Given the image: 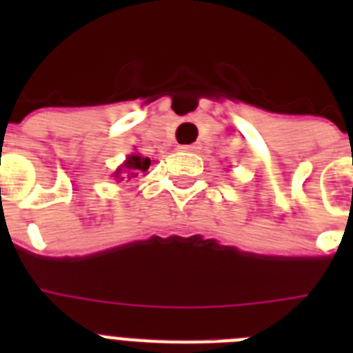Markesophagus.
I'll return each mask as SVG.
<instances>
[{
  "label": "esophagus",
  "mask_w": 353,
  "mask_h": 353,
  "mask_svg": "<svg viewBox=\"0 0 353 353\" xmlns=\"http://www.w3.org/2000/svg\"><path fill=\"white\" fill-rule=\"evenodd\" d=\"M199 148H201V146H199V144H187V146H181V150L183 152H199Z\"/></svg>",
  "instance_id": "1"
}]
</instances>
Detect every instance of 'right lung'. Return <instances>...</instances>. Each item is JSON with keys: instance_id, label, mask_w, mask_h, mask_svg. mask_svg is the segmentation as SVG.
I'll return each instance as SVG.
<instances>
[{"instance_id": "add662e5", "label": "right lung", "mask_w": 353, "mask_h": 353, "mask_svg": "<svg viewBox=\"0 0 353 353\" xmlns=\"http://www.w3.org/2000/svg\"><path fill=\"white\" fill-rule=\"evenodd\" d=\"M150 166V159L148 157H141V155H130L126 159V163L122 165V168H119L115 172V177H117L119 181L124 179V176L128 179H132V177H137L139 174H143V172L148 170Z\"/></svg>"}]
</instances>
